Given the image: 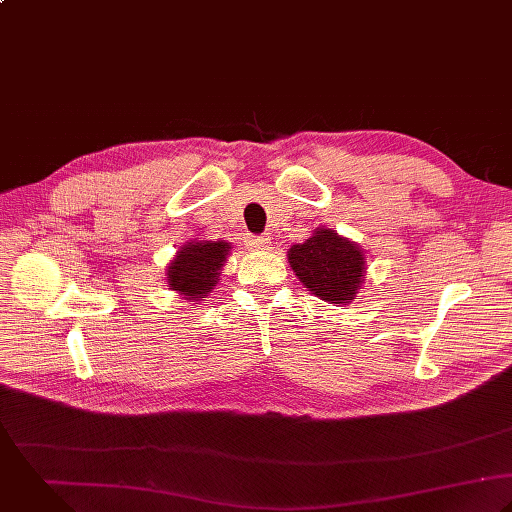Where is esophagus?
I'll use <instances>...</instances> for the list:
<instances>
[{
    "mask_svg": "<svg viewBox=\"0 0 512 512\" xmlns=\"http://www.w3.org/2000/svg\"><path fill=\"white\" fill-rule=\"evenodd\" d=\"M247 245H249V249H255V251L267 249L269 247V237L267 235H253V237L247 239Z\"/></svg>",
    "mask_w": 512,
    "mask_h": 512,
    "instance_id": "1",
    "label": "esophagus"
}]
</instances>
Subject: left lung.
Listing matches in <instances>:
<instances>
[{"instance_id": "obj_1", "label": "left lung", "mask_w": 512, "mask_h": 512, "mask_svg": "<svg viewBox=\"0 0 512 512\" xmlns=\"http://www.w3.org/2000/svg\"><path fill=\"white\" fill-rule=\"evenodd\" d=\"M289 263L312 295L334 305L352 303L366 279L362 249L324 227L289 249Z\"/></svg>"}]
</instances>
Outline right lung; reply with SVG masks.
Segmentation results:
<instances>
[{
	"instance_id": "1",
	"label": "right lung",
	"mask_w": 512,
	"mask_h": 512,
	"mask_svg": "<svg viewBox=\"0 0 512 512\" xmlns=\"http://www.w3.org/2000/svg\"><path fill=\"white\" fill-rule=\"evenodd\" d=\"M231 245L225 241H190L176 253L168 267V285L196 303L204 301L219 281Z\"/></svg>"
}]
</instances>
